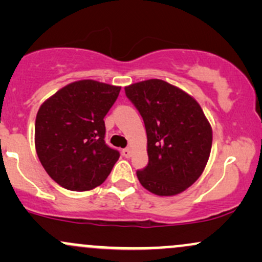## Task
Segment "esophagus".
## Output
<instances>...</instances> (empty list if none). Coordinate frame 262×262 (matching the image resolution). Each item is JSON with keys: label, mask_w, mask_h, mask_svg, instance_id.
I'll list each match as a JSON object with an SVG mask.
<instances>
[{"label": "esophagus", "mask_w": 262, "mask_h": 262, "mask_svg": "<svg viewBox=\"0 0 262 262\" xmlns=\"http://www.w3.org/2000/svg\"><path fill=\"white\" fill-rule=\"evenodd\" d=\"M122 154H123V156H124V158H130V156H132V150L129 149V148L123 149L122 150Z\"/></svg>", "instance_id": "esophagus-1"}]
</instances>
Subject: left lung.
Wrapping results in <instances>:
<instances>
[{"label": "left lung", "instance_id": "left-lung-1", "mask_svg": "<svg viewBox=\"0 0 262 262\" xmlns=\"http://www.w3.org/2000/svg\"><path fill=\"white\" fill-rule=\"evenodd\" d=\"M125 95L143 117L149 164L138 170L144 188L175 196L202 175L212 149V127L198 102L159 79L132 83Z\"/></svg>", "mask_w": 262, "mask_h": 262}]
</instances>
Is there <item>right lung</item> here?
<instances>
[{
    "instance_id": "add662e5",
    "label": "right lung",
    "mask_w": 262,
    "mask_h": 262,
    "mask_svg": "<svg viewBox=\"0 0 262 262\" xmlns=\"http://www.w3.org/2000/svg\"><path fill=\"white\" fill-rule=\"evenodd\" d=\"M121 87L80 80L69 83L41 104L35 118V150L58 185L76 192L102 185L119 159L104 143L103 118Z\"/></svg>"
}]
</instances>
